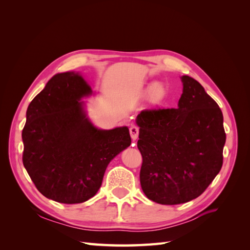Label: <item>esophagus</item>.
Listing matches in <instances>:
<instances>
[{
    "label": "esophagus",
    "mask_w": 250,
    "mask_h": 250,
    "mask_svg": "<svg viewBox=\"0 0 250 250\" xmlns=\"http://www.w3.org/2000/svg\"><path fill=\"white\" fill-rule=\"evenodd\" d=\"M129 132H130V137H131V139H132L133 141L138 140V138H139V132H140V130H139V127H138V126H134V125H132V126L130 127Z\"/></svg>",
    "instance_id": "obj_1"
}]
</instances>
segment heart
I'll list each match as a JSON object with an SVG mask.
<instances>
[{"mask_svg":"<svg viewBox=\"0 0 250 250\" xmlns=\"http://www.w3.org/2000/svg\"><path fill=\"white\" fill-rule=\"evenodd\" d=\"M166 96H167V90H166L165 85L161 82H154L148 88L147 98L150 103H161L165 99Z\"/></svg>","mask_w":250,"mask_h":250,"instance_id":"b5f03b06","label":"heart"}]
</instances>
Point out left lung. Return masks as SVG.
Segmentation results:
<instances>
[{
    "label": "left lung",
    "mask_w": 250,
    "mask_h": 250,
    "mask_svg": "<svg viewBox=\"0 0 250 250\" xmlns=\"http://www.w3.org/2000/svg\"><path fill=\"white\" fill-rule=\"evenodd\" d=\"M177 108L139 113L138 148L143 192L156 203H185L200 196L220 172L226 140L223 115L200 83L181 76Z\"/></svg>",
    "instance_id": "obj_1"
}]
</instances>
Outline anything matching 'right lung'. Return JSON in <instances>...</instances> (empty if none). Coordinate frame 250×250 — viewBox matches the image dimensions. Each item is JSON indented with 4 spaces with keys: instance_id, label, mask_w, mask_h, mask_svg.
Returning a JSON list of instances; mask_svg holds the SVG:
<instances>
[{
    "instance_id": "right-lung-1",
    "label": "right lung",
    "mask_w": 250,
    "mask_h": 250,
    "mask_svg": "<svg viewBox=\"0 0 250 250\" xmlns=\"http://www.w3.org/2000/svg\"><path fill=\"white\" fill-rule=\"evenodd\" d=\"M93 89L79 72L59 73L29 104L22 164L44 197L82 203L99 190L108 164L130 146L126 126L100 129L83 98Z\"/></svg>"
}]
</instances>
